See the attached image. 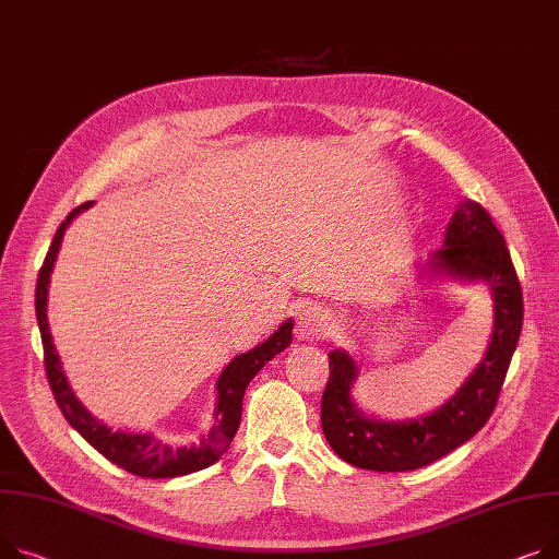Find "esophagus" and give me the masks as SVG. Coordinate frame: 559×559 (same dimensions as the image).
I'll list each match as a JSON object with an SVG mask.
<instances>
[{
	"label": "esophagus",
	"instance_id": "1",
	"mask_svg": "<svg viewBox=\"0 0 559 559\" xmlns=\"http://www.w3.org/2000/svg\"><path fill=\"white\" fill-rule=\"evenodd\" d=\"M334 321L337 319H334V312L330 308L310 304L301 310L299 321H296V337L308 340V342L321 340L325 334H330V330L334 328Z\"/></svg>",
	"mask_w": 559,
	"mask_h": 559
}]
</instances>
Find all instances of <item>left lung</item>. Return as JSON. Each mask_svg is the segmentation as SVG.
<instances>
[{
	"label": "left lung",
	"instance_id": "left-lung-1",
	"mask_svg": "<svg viewBox=\"0 0 559 559\" xmlns=\"http://www.w3.org/2000/svg\"><path fill=\"white\" fill-rule=\"evenodd\" d=\"M431 270L465 281H486L495 296L490 348L463 389L431 416L412 423H378L361 416L350 386L357 368L346 353L332 350L330 378L321 397V427L330 448L346 463L373 472H408L448 456L486 425L499 402L512 353L524 325V292L506 238L492 215L463 202L444 234Z\"/></svg>",
	"mask_w": 559,
	"mask_h": 559
}]
</instances>
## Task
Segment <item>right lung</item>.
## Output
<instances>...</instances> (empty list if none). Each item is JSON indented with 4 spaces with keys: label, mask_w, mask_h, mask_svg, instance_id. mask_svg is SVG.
I'll return each instance as SVG.
<instances>
[{
    "label": "right lung",
    "mask_w": 559,
    "mask_h": 559,
    "mask_svg": "<svg viewBox=\"0 0 559 559\" xmlns=\"http://www.w3.org/2000/svg\"><path fill=\"white\" fill-rule=\"evenodd\" d=\"M92 202H85L81 206L73 209L67 219H62V225L58 227L53 242L47 251L45 263L40 267V274H37L35 283V314H37V325H40L43 334V348H45V370H47V380L53 391L56 404L67 418V423L76 429L94 450H98L107 461L115 465L123 467L126 472L143 478H173V476H183L198 469H204L213 465L222 454L229 450V444L240 427L242 418V397L247 391V384L255 378V373L263 368L272 357H276L281 350H285L292 342V321H285L272 337L255 346L253 350L238 355L217 380V408H215V425L211 427L209 436L200 442L193 444V448H168V444H162L159 440L143 436V433H123V431H111L105 425L96 423L83 404L76 400V395L71 393L69 382L62 373V364L58 359V353L53 348V340L49 332V321H47V294H49V276L56 263V253L60 249L62 234L67 229L69 222L76 217L81 211H85Z\"/></svg>",
    "instance_id": "1"
}]
</instances>
